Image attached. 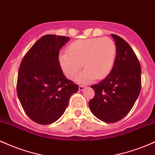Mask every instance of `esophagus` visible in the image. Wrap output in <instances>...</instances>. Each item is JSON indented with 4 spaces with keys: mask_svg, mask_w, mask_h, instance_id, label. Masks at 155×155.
<instances>
[{
    "mask_svg": "<svg viewBox=\"0 0 155 155\" xmlns=\"http://www.w3.org/2000/svg\"><path fill=\"white\" fill-rule=\"evenodd\" d=\"M85 87H85V86H82V85H80V86L79 87V91H83V90L85 89Z\"/></svg>",
    "mask_w": 155,
    "mask_h": 155,
    "instance_id": "34e87169",
    "label": "esophagus"
}]
</instances>
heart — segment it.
<instances>
[{"mask_svg": "<svg viewBox=\"0 0 155 155\" xmlns=\"http://www.w3.org/2000/svg\"><path fill=\"white\" fill-rule=\"evenodd\" d=\"M117 47L109 38L81 39L68 47L67 53L59 56L60 67L68 79H74L81 66L84 70L79 74L77 81L87 84L95 78L102 79L108 75L114 65Z\"/></svg>", "mask_w": 155, "mask_h": 155, "instance_id": "obj_1", "label": "heart"}]
</instances>
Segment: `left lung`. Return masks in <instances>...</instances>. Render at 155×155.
I'll return each instance as SVG.
<instances>
[{"label":"left lung","mask_w":155,"mask_h":155,"mask_svg":"<svg viewBox=\"0 0 155 155\" xmlns=\"http://www.w3.org/2000/svg\"><path fill=\"white\" fill-rule=\"evenodd\" d=\"M111 36L117 47L114 65L106 79L92 85L95 95L89 102L94 116L108 123L118 122L129 113L141 88V68L136 54L123 38Z\"/></svg>","instance_id":"1"}]
</instances>
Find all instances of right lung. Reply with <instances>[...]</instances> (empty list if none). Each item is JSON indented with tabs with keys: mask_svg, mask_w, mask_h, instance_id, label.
Listing matches in <instances>:
<instances>
[{
	"mask_svg": "<svg viewBox=\"0 0 155 155\" xmlns=\"http://www.w3.org/2000/svg\"><path fill=\"white\" fill-rule=\"evenodd\" d=\"M69 37L45 35L33 44L19 66V100L26 114L36 123L49 124L63 114L69 98L79 86L60 68L59 52Z\"/></svg>",
	"mask_w": 155,
	"mask_h": 155,
	"instance_id": "right-lung-1",
	"label": "right lung"
}]
</instances>
